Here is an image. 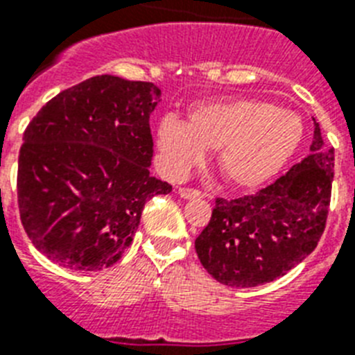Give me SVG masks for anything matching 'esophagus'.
<instances>
[{"mask_svg": "<svg viewBox=\"0 0 355 355\" xmlns=\"http://www.w3.org/2000/svg\"><path fill=\"white\" fill-rule=\"evenodd\" d=\"M178 195L182 196V198H202L204 196V193L200 191V189H196V187H187V186H182L178 187Z\"/></svg>", "mask_w": 355, "mask_h": 355, "instance_id": "34e87169", "label": "esophagus"}]
</instances>
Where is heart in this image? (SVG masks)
<instances>
[{
	"label": "heart",
	"mask_w": 355,
	"mask_h": 355,
	"mask_svg": "<svg viewBox=\"0 0 355 355\" xmlns=\"http://www.w3.org/2000/svg\"><path fill=\"white\" fill-rule=\"evenodd\" d=\"M300 115L260 99H220L196 104L187 126L166 119L159 128V146L173 175H184L218 151L220 171L229 182L254 187L274 177L300 146Z\"/></svg>",
	"instance_id": "1"
}]
</instances>
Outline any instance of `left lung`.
<instances>
[{
	"mask_svg": "<svg viewBox=\"0 0 355 355\" xmlns=\"http://www.w3.org/2000/svg\"><path fill=\"white\" fill-rule=\"evenodd\" d=\"M334 148L314 122L311 153L254 195L216 198L209 223L195 240L204 269L229 287L279 278L311 254L329 216Z\"/></svg>",
	"mask_w": 355,
	"mask_h": 355,
	"instance_id": "left-lung-1",
	"label": "left lung"
}]
</instances>
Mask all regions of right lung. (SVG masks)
<instances>
[{"label":"right lung","mask_w":355,"mask_h":355,"mask_svg":"<svg viewBox=\"0 0 355 355\" xmlns=\"http://www.w3.org/2000/svg\"><path fill=\"white\" fill-rule=\"evenodd\" d=\"M153 83L95 76L58 94L28 122L17 160V207L49 260L103 270L133 242L146 202L171 184L150 175Z\"/></svg>","instance_id":"add662e5"}]
</instances>
